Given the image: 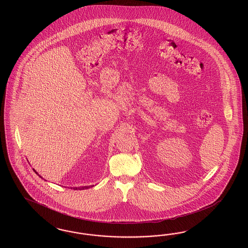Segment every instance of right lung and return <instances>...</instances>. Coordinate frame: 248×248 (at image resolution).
Here are the masks:
<instances>
[{
  "label": "right lung",
  "instance_id": "obj_1",
  "mask_svg": "<svg viewBox=\"0 0 248 248\" xmlns=\"http://www.w3.org/2000/svg\"><path fill=\"white\" fill-rule=\"evenodd\" d=\"M32 170H33V172H35V173H36V174H38L37 172H36L34 169H32ZM38 175H39L41 178H43V177H42L40 174H38ZM93 186H82V187H75L74 189H75V190H77V189H79V190H83V189H88V188L93 187Z\"/></svg>",
  "mask_w": 248,
  "mask_h": 248
}]
</instances>
